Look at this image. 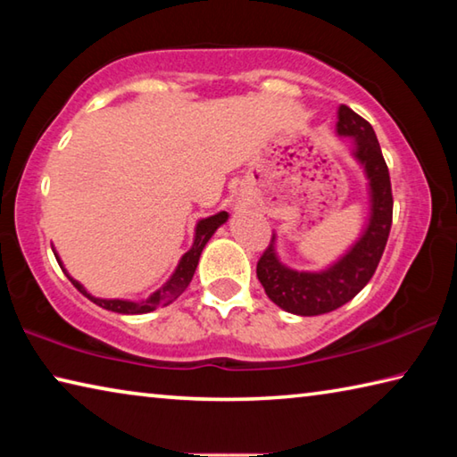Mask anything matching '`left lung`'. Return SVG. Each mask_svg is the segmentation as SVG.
<instances>
[{"label":"left lung","instance_id":"left-lung-1","mask_svg":"<svg viewBox=\"0 0 457 457\" xmlns=\"http://www.w3.org/2000/svg\"><path fill=\"white\" fill-rule=\"evenodd\" d=\"M337 133L354 138V157L365 167L370 189V218L365 231L343 258L322 272H296L280 264L274 236L256 266L258 280L268 298L286 312L319 316L337 311L353 300L373 278L386 245L393 221V193L389 169L381 145L369 122L346 104L338 106Z\"/></svg>","mask_w":457,"mask_h":457}]
</instances>
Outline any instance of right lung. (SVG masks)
I'll list each match as a JSON object with an SVG mask.
<instances>
[{
	"mask_svg": "<svg viewBox=\"0 0 457 457\" xmlns=\"http://www.w3.org/2000/svg\"><path fill=\"white\" fill-rule=\"evenodd\" d=\"M226 221H228V213L226 212H220V213L212 215V218L201 220L197 223V228H195V239H193L191 250L181 258L179 266H177L173 276L169 278V280L163 286H161L157 292H153L149 298L143 300V303H133V300H119V298H114V300L95 298V296H92V294H88L87 290H84V286L80 282H76L74 278L66 272L56 253H54V256H56L60 268L64 270V274L68 276V280L74 284V288L79 290V292H82L84 296H87L88 300H92V303H95V304H98L100 308H106V311L119 312V314H145V312L154 311V308H159V306L171 304L175 298L181 296V292L187 288L193 274H195V268L199 264V256H201V252H204L205 244L210 242V237L215 234V229H218L221 223H226Z\"/></svg>",
	"mask_w": 457,
	"mask_h": 457,
	"instance_id": "right-lung-1",
	"label": "right lung"
}]
</instances>
